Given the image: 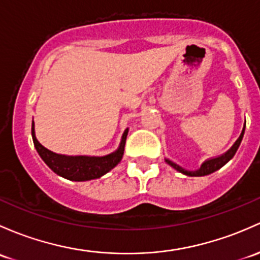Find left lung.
<instances>
[{
	"mask_svg": "<svg viewBox=\"0 0 260 260\" xmlns=\"http://www.w3.org/2000/svg\"><path fill=\"white\" fill-rule=\"evenodd\" d=\"M243 136H244V129L242 131V135L239 136V138L237 139V142L233 144V146H232L231 149H228V151L224 153V154L219 155V157L207 159L206 162H204L203 165L201 166V168L197 169V171H188V169H184L183 167H180L179 165H177V163L172 162V160H169V159H166V162L168 163L169 166L173 167L174 169H177V171L180 172V173L185 174V176H189V177L207 176V174H210V173H213V172L218 171L219 168H222V167L225 165V163H228L229 160H231L232 158L234 157L236 152L238 151V148L240 146V142H242V139H243Z\"/></svg>",
	"mask_w": 260,
	"mask_h": 260,
	"instance_id": "1",
	"label": "left lung"
}]
</instances>
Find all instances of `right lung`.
<instances>
[{
  "instance_id": "1",
  "label": "right lung",
  "mask_w": 260,
  "mask_h": 260,
  "mask_svg": "<svg viewBox=\"0 0 260 260\" xmlns=\"http://www.w3.org/2000/svg\"><path fill=\"white\" fill-rule=\"evenodd\" d=\"M127 135L128 128L123 133L118 149L111 154L103 155V157L64 155L50 151L37 141L36 135H35L34 122H32V139H34L35 147H36L38 154L42 158L43 162L50 167L56 174L70 180H76V182L100 178L118 165L123 157V152H124Z\"/></svg>"
}]
</instances>
